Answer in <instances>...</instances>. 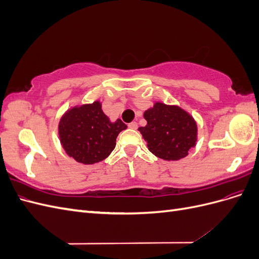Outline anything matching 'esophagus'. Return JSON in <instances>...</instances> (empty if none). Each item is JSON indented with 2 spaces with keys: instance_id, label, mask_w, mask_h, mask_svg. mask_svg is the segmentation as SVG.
<instances>
[{
  "instance_id": "1",
  "label": "esophagus",
  "mask_w": 259,
  "mask_h": 259,
  "mask_svg": "<svg viewBox=\"0 0 259 259\" xmlns=\"http://www.w3.org/2000/svg\"><path fill=\"white\" fill-rule=\"evenodd\" d=\"M128 127L132 130H136L137 128V123L136 122H132L128 124Z\"/></svg>"
}]
</instances>
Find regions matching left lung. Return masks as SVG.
<instances>
[{
	"instance_id": "obj_1",
	"label": "left lung",
	"mask_w": 259,
	"mask_h": 259,
	"mask_svg": "<svg viewBox=\"0 0 259 259\" xmlns=\"http://www.w3.org/2000/svg\"><path fill=\"white\" fill-rule=\"evenodd\" d=\"M146 126L138 131L149 151L165 161H178L197 145L198 125L193 116L176 105L155 101L144 112Z\"/></svg>"
}]
</instances>
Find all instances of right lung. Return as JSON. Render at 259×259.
<instances>
[{
    "label": "right lung",
    "instance_id": "1",
    "mask_svg": "<svg viewBox=\"0 0 259 259\" xmlns=\"http://www.w3.org/2000/svg\"><path fill=\"white\" fill-rule=\"evenodd\" d=\"M120 119L111 122L101 109V103L71 107L58 124L60 144L70 158L90 165L104 161L113 151L120 132L126 130Z\"/></svg>",
    "mask_w": 259,
    "mask_h": 259
}]
</instances>
